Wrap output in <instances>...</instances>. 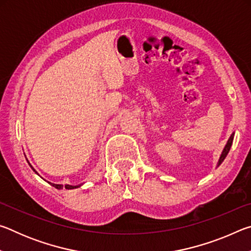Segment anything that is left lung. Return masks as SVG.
Here are the masks:
<instances>
[{
    "label": "left lung",
    "mask_w": 251,
    "mask_h": 251,
    "mask_svg": "<svg viewBox=\"0 0 251 251\" xmlns=\"http://www.w3.org/2000/svg\"><path fill=\"white\" fill-rule=\"evenodd\" d=\"M233 135L235 134H231V136H230V138L228 139V142H227V144H226V146H225V148H224V151H223V152H222V155H220V158H219V161H218V166L220 164L223 163L224 161V159L226 158V156H227V154L229 152V151H230V147H231V144H232V141H233Z\"/></svg>",
    "instance_id": "obj_1"
}]
</instances>
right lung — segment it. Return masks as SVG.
<instances>
[{
    "label": "right lung",
    "instance_id": "add662e5",
    "mask_svg": "<svg viewBox=\"0 0 251 251\" xmlns=\"http://www.w3.org/2000/svg\"><path fill=\"white\" fill-rule=\"evenodd\" d=\"M29 164V163H28ZM29 166H31V164H29ZM32 167V166H31ZM32 169L34 172H35V169H34L33 167H32ZM36 173V172H35ZM37 174V173H36ZM50 185H52L53 187H55V188H57V189H62L63 188V185H57V184H52V182H50ZM80 185H77V186H71V185H65V188L66 189H74V188H77V187H79Z\"/></svg>",
    "mask_w": 251,
    "mask_h": 251
}]
</instances>
